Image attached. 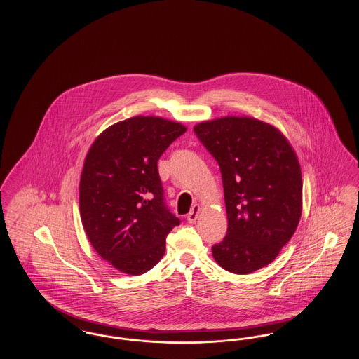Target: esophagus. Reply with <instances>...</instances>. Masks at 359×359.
Listing matches in <instances>:
<instances>
[{"label":"esophagus","mask_w":359,"mask_h":359,"mask_svg":"<svg viewBox=\"0 0 359 359\" xmlns=\"http://www.w3.org/2000/svg\"><path fill=\"white\" fill-rule=\"evenodd\" d=\"M201 210H202V207L199 205H192V208H191V211L188 212L187 215V221L189 223H195L196 222V219H198V217H199V214H201Z\"/></svg>","instance_id":"34e87169"}]
</instances>
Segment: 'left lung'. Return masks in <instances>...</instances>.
Returning <instances> with one entry per match:
<instances>
[{
  "label": "left lung",
  "instance_id": "1",
  "mask_svg": "<svg viewBox=\"0 0 359 359\" xmlns=\"http://www.w3.org/2000/svg\"><path fill=\"white\" fill-rule=\"evenodd\" d=\"M194 130L222 173L227 234L212 246L214 259L236 274L269 265L302 217L296 152L276 126L252 117L203 121Z\"/></svg>",
  "mask_w": 359,
  "mask_h": 359
}]
</instances>
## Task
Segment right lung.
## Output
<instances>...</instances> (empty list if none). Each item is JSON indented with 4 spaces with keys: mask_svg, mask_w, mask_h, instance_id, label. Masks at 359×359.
<instances>
[{
    "mask_svg": "<svg viewBox=\"0 0 359 359\" xmlns=\"http://www.w3.org/2000/svg\"><path fill=\"white\" fill-rule=\"evenodd\" d=\"M187 128L156 116L120 121L94 140L79 183V211L95 252L122 273H145L179 224L164 203L157 161Z\"/></svg>",
    "mask_w": 359,
    "mask_h": 359,
    "instance_id": "obj_1",
    "label": "right lung"
}]
</instances>
